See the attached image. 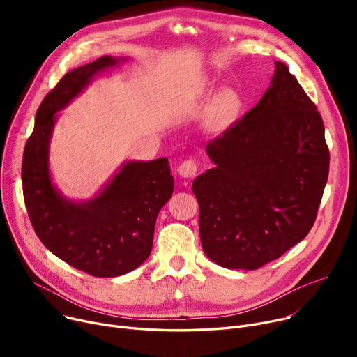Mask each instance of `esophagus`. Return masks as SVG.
I'll return each instance as SVG.
<instances>
[{
  "instance_id": "34e87169",
  "label": "esophagus",
  "mask_w": 357,
  "mask_h": 357,
  "mask_svg": "<svg viewBox=\"0 0 357 357\" xmlns=\"http://www.w3.org/2000/svg\"><path fill=\"white\" fill-rule=\"evenodd\" d=\"M198 171V165L195 160L188 159V160H183L179 166H178V174L182 178H194L197 175Z\"/></svg>"
}]
</instances>
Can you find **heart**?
<instances>
[{
	"instance_id": "obj_1",
	"label": "heart",
	"mask_w": 357,
	"mask_h": 357,
	"mask_svg": "<svg viewBox=\"0 0 357 357\" xmlns=\"http://www.w3.org/2000/svg\"><path fill=\"white\" fill-rule=\"evenodd\" d=\"M230 102H231L230 93H224V96H222V97H221V100H220V105H221V108H226V107H229V105H230Z\"/></svg>"
}]
</instances>
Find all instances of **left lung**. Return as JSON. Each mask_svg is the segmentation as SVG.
<instances>
[{
    "label": "left lung",
    "instance_id": "8db88e82",
    "mask_svg": "<svg viewBox=\"0 0 357 357\" xmlns=\"http://www.w3.org/2000/svg\"><path fill=\"white\" fill-rule=\"evenodd\" d=\"M214 167L194 179L201 245L214 264L255 271L311 230L330 153L315 104L282 62L264 97L207 147Z\"/></svg>",
    "mask_w": 357,
    "mask_h": 357
}]
</instances>
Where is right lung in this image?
<instances>
[{
    "instance_id": "1",
    "label": "right lung",
    "mask_w": 357,
    "mask_h": 357,
    "mask_svg": "<svg viewBox=\"0 0 357 357\" xmlns=\"http://www.w3.org/2000/svg\"><path fill=\"white\" fill-rule=\"evenodd\" d=\"M121 61L102 56L65 75L36 112L22 166L24 202L37 237L68 265L98 278L128 273L150 256L156 217L175 188L166 158L124 162L86 201L66 198L52 181L49 146L58 112L96 75Z\"/></svg>"
}]
</instances>
